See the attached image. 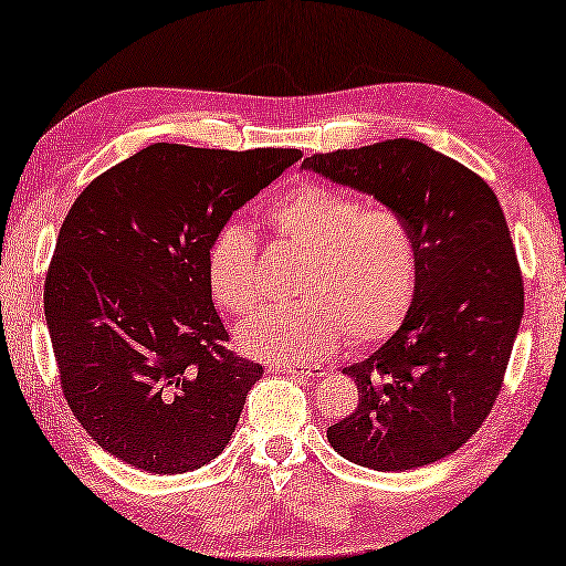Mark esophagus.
Listing matches in <instances>:
<instances>
[{
	"label": "esophagus",
	"mask_w": 566,
	"mask_h": 566,
	"mask_svg": "<svg viewBox=\"0 0 566 566\" xmlns=\"http://www.w3.org/2000/svg\"><path fill=\"white\" fill-rule=\"evenodd\" d=\"M273 374H285V376H293V378H316L323 376V368H305V366H271Z\"/></svg>",
	"instance_id": "obj_1"
}]
</instances>
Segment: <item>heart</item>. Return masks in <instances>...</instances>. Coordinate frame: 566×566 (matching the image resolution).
Instances as JSON below:
<instances>
[{"mask_svg": "<svg viewBox=\"0 0 566 566\" xmlns=\"http://www.w3.org/2000/svg\"><path fill=\"white\" fill-rule=\"evenodd\" d=\"M273 233L305 253L295 293L238 328L250 356L308 364L348 346H370L401 326L416 295L419 258L409 222L388 206H366L346 190L301 182L268 206ZM208 283L222 308L245 316L261 301L255 238L240 226L218 230Z\"/></svg>", "mask_w": 566, "mask_h": 566, "instance_id": "1", "label": "heart"}]
</instances>
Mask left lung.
<instances>
[{
    "label": "left lung",
    "instance_id": "1",
    "mask_svg": "<svg viewBox=\"0 0 566 566\" xmlns=\"http://www.w3.org/2000/svg\"><path fill=\"white\" fill-rule=\"evenodd\" d=\"M301 168L401 212L419 258L401 328L344 368L358 406L328 426L331 447L376 471L433 464L464 447L494 409L524 316L502 206L474 170L409 137L316 153Z\"/></svg>",
    "mask_w": 566,
    "mask_h": 566
}]
</instances>
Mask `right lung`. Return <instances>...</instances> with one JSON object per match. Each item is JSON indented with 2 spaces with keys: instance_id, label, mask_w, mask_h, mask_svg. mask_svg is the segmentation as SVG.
Segmentation results:
<instances>
[{
  "instance_id": "right-lung-1",
  "label": "right lung",
  "mask_w": 566,
  "mask_h": 566,
  "mask_svg": "<svg viewBox=\"0 0 566 566\" xmlns=\"http://www.w3.org/2000/svg\"><path fill=\"white\" fill-rule=\"evenodd\" d=\"M301 150L155 143L92 180L64 218L44 281L60 386L102 449L147 474L206 467L228 447L263 366L228 348L208 250Z\"/></svg>"
}]
</instances>
